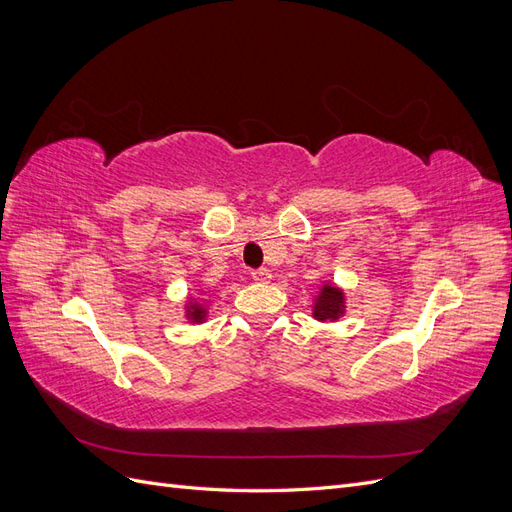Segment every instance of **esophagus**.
<instances>
[{
	"label": "esophagus",
	"instance_id": "esophagus-1",
	"mask_svg": "<svg viewBox=\"0 0 512 512\" xmlns=\"http://www.w3.org/2000/svg\"><path fill=\"white\" fill-rule=\"evenodd\" d=\"M252 280L260 282V284H267L271 280V273H269V269H256V271H252Z\"/></svg>",
	"mask_w": 512,
	"mask_h": 512
}]
</instances>
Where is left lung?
Masks as SVG:
<instances>
[{
	"instance_id": "1",
	"label": "left lung",
	"mask_w": 512,
	"mask_h": 512,
	"mask_svg": "<svg viewBox=\"0 0 512 512\" xmlns=\"http://www.w3.org/2000/svg\"><path fill=\"white\" fill-rule=\"evenodd\" d=\"M344 307V292L331 284H324L314 299V318L320 322H333L344 314Z\"/></svg>"
}]
</instances>
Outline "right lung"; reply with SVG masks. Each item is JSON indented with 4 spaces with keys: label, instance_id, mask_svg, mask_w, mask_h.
<instances>
[{
    "label": "right lung",
    "instance_id": "obj_1",
    "mask_svg": "<svg viewBox=\"0 0 512 512\" xmlns=\"http://www.w3.org/2000/svg\"><path fill=\"white\" fill-rule=\"evenodd\" d=\"M188 318L192 320V322H203L205 318H207V309L200 305V303H190L188 305Z\"/></svg>",
    "mask_w": 512,
    "mask_h": 512
}]
</instances>
